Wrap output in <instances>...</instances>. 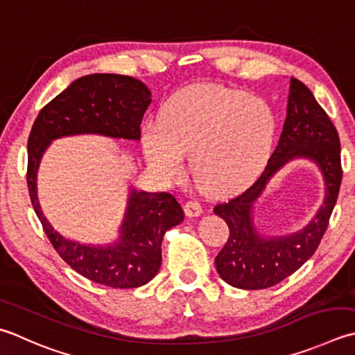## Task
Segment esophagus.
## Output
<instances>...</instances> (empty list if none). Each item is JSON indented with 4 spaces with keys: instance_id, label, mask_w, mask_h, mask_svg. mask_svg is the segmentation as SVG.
Returning a JSON list of instances; mask_svg holds the SVG:
<instances>
[{
    "instance_id": "esophagus-1",
    "label": "esophagus",
    "mask_w": 355,
    "mask_h": 355,
    "mask_svg": "<svg viewBox=\"0 0 355 355\" xmlns=\"http://www.w3.org/2000/svg\"><path fill=\"white\" fill-rule=\"evenodd\" d=\"M184 212L186 215H189V217H198V215L203 212V206H201L197 200H189L184 205Z\"/></svg>"
}]
</instances>
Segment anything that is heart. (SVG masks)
<instances>
[{
    "label": "heart",
    "instance_id": "heart-1",
    "mask_svg": "<svg viewBox=\"0 0 355 355\" xmlns=\"http://www.w3.org/2000/svg\"><path fill=\"white\" fill-rule=\"evenodd\" d=\"M275 116L265 101L225 86H197L173 95L162 123L143 129V149L159 175H183L184 158L201 191L227 196L251 184L268 163Z\"/></svg>",
    "mask_w": 355,
    "mask_h": 355
}]
</instances>
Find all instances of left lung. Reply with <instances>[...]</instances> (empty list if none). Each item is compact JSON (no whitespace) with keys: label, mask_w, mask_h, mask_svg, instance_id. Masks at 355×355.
I'll use <instances>...</instances> for the list:
<instances>
[{"label":"left lung","mask_w":355,"mask_h":355,"mask_svg":"<svg viewBox=\"0 0 355 355\" xmlns=\"http://www.w3.org/2000/svg\"><path fill=\"white\" fill-rule=\"evenodd\" d=\"M295 156L309 157L322 169L327 186L325 203L303 232L266 239L253 227V203L270 177ZM342 177L336 126L311 90L302 81L291 78L286 120L265 171L245 192L214 207V212L229 227L226 245L215 257L221 279L239 289H266L300 269L317 251L328 229Z\"/></svg>","instance_id":"left-lung-1"}]
</instances>
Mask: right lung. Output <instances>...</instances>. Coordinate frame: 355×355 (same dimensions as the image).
<instances>
[{
	"mask_svg": "<svg viewBox=\"0 0 355 355\" xmlns=\"http://www.w3.org/2000/svg\"><path fill=\"white\" fill-rule=\"evenodd\" d=\"M150 101V90L132 76H81L40 110L27 140V187L47 239L76 272L116 289L143 286L157 275L162 266L163 237L168 229L183 221L182 206L168 192L132 189L120 241L107 248L80 245L60 235L41 212L37 171L41 155L55 138L100 134L138 140L143 115Z\"/></svg>",
	"mask_w": 355,
	"mask_h": 355,
	"instance_id": "obj_1",
	"label": "right lung"
}]
</instances>
